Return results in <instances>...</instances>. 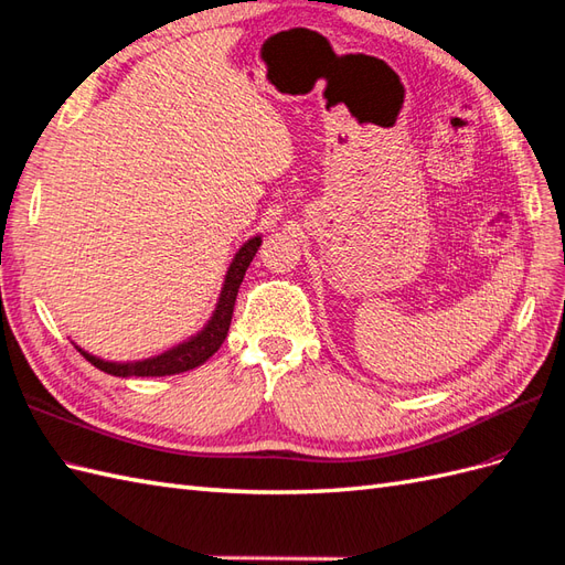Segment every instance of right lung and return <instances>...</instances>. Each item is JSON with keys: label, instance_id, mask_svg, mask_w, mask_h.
<instances>
[{"label": "right lung", "instance_id": "add662e5", "mask_svg": "<svg viewBox=\"0 0 565 565\" xmlns=\"http://www.w3.org/2000/svg\"><path fill=\"white\" fill-rule=\"evenodd\" d=\"M259 243H263V236H253L236 250L234 259H231V265L224 274V284H222L220 298H216L212 317L205 322V327L198 331V334L188 337L177 345H171V349L164 353L142 358V360H128V363L97 358L88 351H83L81 345H76V349L85 360H88V363H93L97 370H103L107 374H114V377H167V374H179L202 365L205 360H210L216 351H220V345L228 334L231 315H234L241 281L245 277V269H248L253 263Z\"/></svg>", "mask_w": 565, "mask_h": 565}]
</instances>
